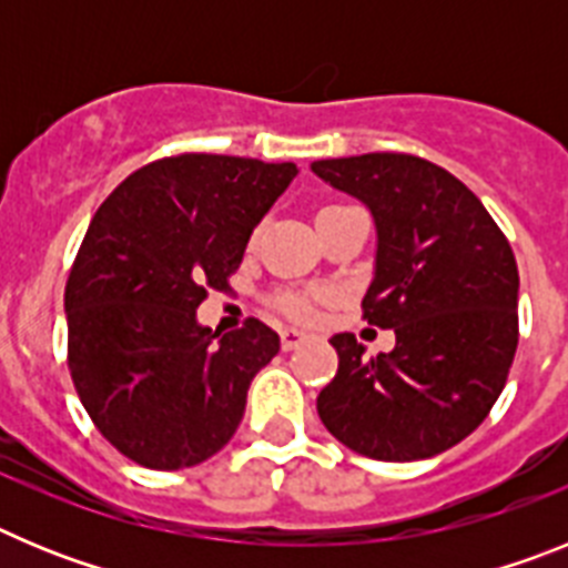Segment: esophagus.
<instances>
[{
	"label": "esophagus",
	"instance_id": "esophagus-1",
	"mask_svg": "<svg viewBox=\"0 0 568 568\" xmlns=\"http://www.w3.org/2000/svg\"><path fill=\"white\" fill-rule=\"evenodd\" d=\"M304 341H307V333H301V329H295V327L281 329V349H284V353H290V349L301 346Z\"/></svg>",
	"mask_w": 568,
	"mask_h": 568
}]
</instances>
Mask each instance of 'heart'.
I'll list each match as a JSON object with an SVG mask.
<instances>
[{"label": "heart", "mask_w": 568, "mask_h": 568, "mask_svg": "<svg viewBox=\"0 0 568 568\" xmlns=\"http://www.w3.org/2000/svg\"><path fill=\"white\" fill-rule=\"evenodd\" d=\"M273 307L293 321H313L315 295L298 293V290H284V293L273 295Z\"/></svg>", "instance_id": "heart-1"}]
</instances>
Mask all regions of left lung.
<instances>
[{
  "instance_id": "obj_1",
  "label": "left lung",
  "mask_w": 568,
  "mask_h": 568,
  "mask_svg": "<svg viewBox=\"0 0 568 568\" xmlns=\"http://www.w3.org/2000/svg\"><path fill=\"white\" fill-rule=\"evenodd\" d=\"M313 173L373 210L375 278L364 321L395 329V349L364 358L335 335L338 373L318 415L353 453L420 460L475 433L518 349V264L504 230L449 170L409 153L313 162Z\"/></svg>"
}]
</instances>
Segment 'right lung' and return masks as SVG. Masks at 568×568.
Returning <instances> with one entry per match:
<instances>
[{
  "instance_id": "add662e5",
  "label": "right lung",
  "mask_w": 568,
  "mask_h": 568,
  "mask_svg": "<svg viewBox=\"0 0 568 568\" xmlns=\"http://www.w3.org/2000/svg\"><path fill=\"white\" fill-rule=\"evenodd\" d=\"M293 162L215 153L155 159L97 210L68 284V369L102 438L148 469L213 458L239 429L250 381L278 353L264 321L222 335L195 324L227 293L250 233Z\"/></svg>"
}]
</instances>
